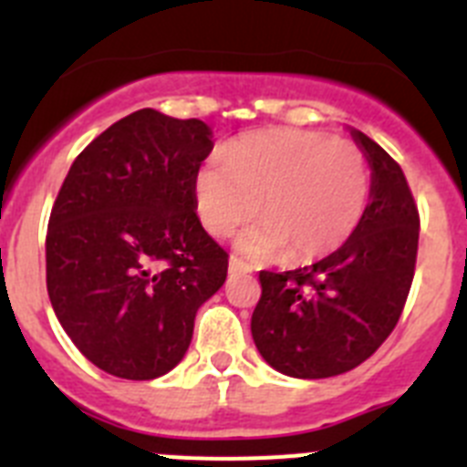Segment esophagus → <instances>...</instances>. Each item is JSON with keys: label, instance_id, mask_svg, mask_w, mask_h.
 <instances>
[{"label": "esophagus", "instance_id": "obj_1", "mask_svg": "<svg viewBox=\"0 0 467 467\" xmlns=\"http://www.w3.org/2000/svg\"><path fill=\"white\" fill-rule=\"evenodd\" d=\"M250 271H253V266L243 262L241 257H236V254L229 259V274L231 275H234V274H250Z\"/></svg>", "mask_w": 467, "mask_h": 467}]
</instances>
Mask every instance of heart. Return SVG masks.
<instances>
[{
  "label": "heart",
  "mask_w": 467,
  "mask_h": 467,
  "mask_svg": "<svg viewBox=\"0 0 467 467\" xmlns=\"http://www.w3.org/2000/svg\"><path fill=\"white\" fill-rule=\"evenodd\" d=\"M369 166L356 144L304 128L245 135L213 154L193 175L196 213L214 236H226L259 210L264 220L238 236V250L269 259L290 250L311 262L339 250L360 224Z\"/></svg>",
  "instance_id": "heart-1"
}]
</instances>
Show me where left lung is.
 Wrapping results in <instances>:
<instances>
[{
  "label": "left lung",
  "instance_id": "1",
  "mask_svg": "<svg viewBox=\"0 0 467 467\" xmlns=\"http://www.w3.org/2000/svg\"><path fill=\"white\" fill-rule=\"evenodd\" d=\"M372 168L369 203L348 241L304 269L262 271L253 339L280 374H344L388 339L414 280L419 208L398 161L350 130Z\"/></svg>",
  "mask_w": 467,
  "mask_h": 467
}]
</instances>
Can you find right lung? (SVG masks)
<instances>
[{"label": "right lung", "instance_id": "add662e5", "mask_svg": "<svg viewBox=\"0 0 467 467\" xmlns=\"http://www.w3.org/2000/svg\"><path fill=\"white\" fill-rule=\"evenodd\" d=\"M213 151L198 119L140 109L74 159L47 234V287L74 346L102 372L163 377L229 254L201 226L193 175Z\"/></svg>", "mask_w": 467, "mask_h": 467}]
</instances>
